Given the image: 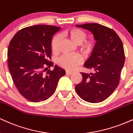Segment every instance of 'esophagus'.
Returning <instances> with one entry per match:
<instances>
[{"label":"esophagus","instance_id":"obj_1","mask_svg":"<svg viewBox=\"0 0 133 133\" xmlns=\"http://www.w3.org/2000/svg\"><path fill=\"white\" fill-rule=\"evenodd\" d=\"M65 72H66V74H68V75H71V74H73L72 71H68V70H67V71H65Z\"/></svg>","mask_w":133,"mask_h":133}]
</instances>
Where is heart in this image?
<instances>
[{
	"instance_id": "1",
	"label": "heart",
	"mask_w": 133,
	"mask_h": 133,
	"mask_svg": "<svg viewBox=\"0 0 133 133\" xmlns=\"http://www.w3.org/2000/svg\"><path fill=\"white\" fill-rule=\"evenodd\" d=\"M62 35L68 37L74 44H78L79 50L85 56L90 54L95 47V41L92 38H86L87 34L85 32L79 28H69L65 30ZM60 40V37L58 35H56L52 38L51 48L54 52L57 51ZM81 57L77 54L63 55L57 61V64L62 68L71 70L81 64Z\"/></svg>"
}]
</instances>
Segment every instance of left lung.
<instances>
[{
  "instance_id": "1",
  "label": "left lung",
  "mask_w": 133,
  "mask_h": 133,
  "mask_svg": "<svg viewBox=\"0 0 133 133\" xmlns=\"http://www.w3.org/2000/svg\"><path fill=\"white\" fill-rule=\"evenodd\" d=\"M90 31L97 41L84 67L93 73L81 72L82 81L76 91L85 101L99 103L112 94L119 85L121 71L125 61L121 39L114 30L98 23L76 25Z\"/></svg>"
}]
</instances>
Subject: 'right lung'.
Returning a JSON list of instances; mask_svg holds the SVG:
<instances>
[{
  "label": "right lung",
  "instance_id": "1",
  "mask_svg": "<svg viewBox=\"0 0 133 133\" xmlns=\"http://www.w3.org/2000/svg\"><path fill=\"white\" fill-rule=\"evenodd\" d=\"M60 29L52 25H34L20 30L11 39L7 51L9 71L19 93L29 101L49 98L65 74V70L57 65L52 71H47L48 67L53 66L48 60L52 36Z\"/></svg>",
  "mask_w": 133,
  "mask_h": 133
}]
</instances>
